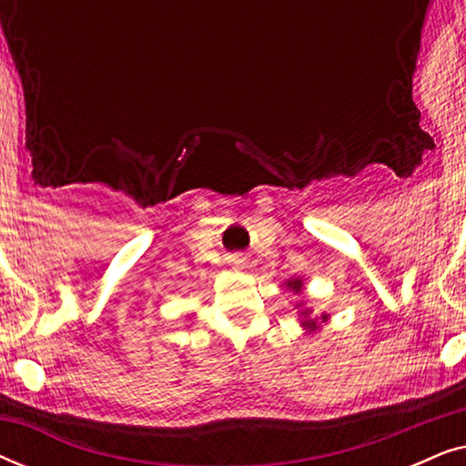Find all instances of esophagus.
<instances>
[{"instance_id":"34e87169","label":"esophagus","mask_w":466,"mask_h":466,"mask_svg":"<svg viewBox=\"0 0 466 466\" xmlns=\"http://www.w3.org/2000/svg\"><path fill=\"white\" fill-rule=\"evenodd\" d=\"M228 263H231L233 267H238V269H244L246 257H244V254H231V257H228Z\"/></svg>"}]
</instances>
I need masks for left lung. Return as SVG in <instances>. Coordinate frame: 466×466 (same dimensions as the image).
Returning a JSON list of instances; mask_svg holds the SVG:
<instances>
[{
    "label": "left lung",
    "mask_w": 466,
    "mask_h": 466,
    "mask_svg": "<svg viewBox=\"0 0 466 466\" xmlns=\"http://www.w3.org/2000/svg\"><path fill=\"white\" fill-rule=\"evenodd\" d=\"M289 289L301 290V279H295V282H289Z\"/></svg>",
    "instance_id": "obj_1"
}]
</instances>
